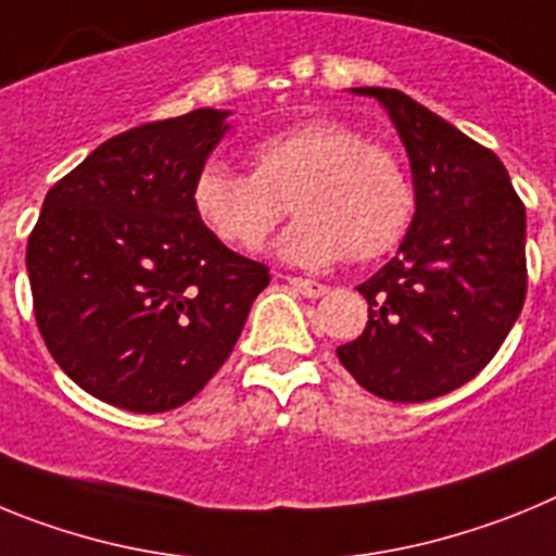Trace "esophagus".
Returning <instances> with one entry per match:
<instances>
[{
    "label": "esophagus",
    "mask_w": 556,
    "mask_h": 556,
    "mask_svg": "<svg viewBox=\"0 0 556 556\" xmlns=\"http://www.w3.org/2000/svg\"><path fill=\"white\" fill-rule=\"evenodd\" d=\"M287 283L294 292H301L303 298H323L328 292L326 283L312 281V278H298V275H287Z\"/></svg>",
    "instance_id": "1"
}]
</instances>
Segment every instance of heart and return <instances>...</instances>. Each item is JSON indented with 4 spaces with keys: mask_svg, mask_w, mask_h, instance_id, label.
Listing matches in <instances>:
<instances>
[{
    "mask_svg": "<svg viewBox=\"0 0 556 556\" xmlns=\"http://www.w3.org/2000/svg\"><path fill=\"white\" fill-rule=\"evenodd\" d=\"M248 159L250 175L205 161L189 186L194 217L225 248H255L281 223L287 200L298 219L275 250L298 267H328L342 255L372 262L409 230V169L345 122H298L255 141Z\"/></svg>",
    "mask_w": 556,
    "mask_h": 556,
    "instance_id": "heart-1",
    "label": "heart"
}]
</instances>
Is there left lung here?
Segmentation results:
<instances>
[{
  "label": "left lung",
  "instance_id": "1",
  "mask_svg": "<svg viewBox=\"0 0 556 556\" xmlns=\"http://www.w3.org/2000/svg\"><path fill=\"white\" fill-rule=\"evenodd\" d=\"M390 111L415 175V219L358 283L367 326L337 348L372 395L424 404L498 353L527 301V208L493 150L395 88H351Z\"/></svg>",
  "mask_w": 556,
  "mask_h": 556
}]
</instances>
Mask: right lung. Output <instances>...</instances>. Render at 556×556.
<instances>
[{"mask_svg": "<svg viewBox=\"0 0 556 556\" xmlns=\"http://www.w3.org/2000/svg\"><path fill=\"white\" fill-rule=\"evenodd\" d=\"M225 111L198 108L97 147L43 198L27 239L38 331L88 395L155 415L184 406L225 365L269 283L219 244L189 203Z\"/></svg>", "mask_w": 556, "mask_h": 556, "instance_id": "right-lung-1", "label": "right lung"}]
</instances>
